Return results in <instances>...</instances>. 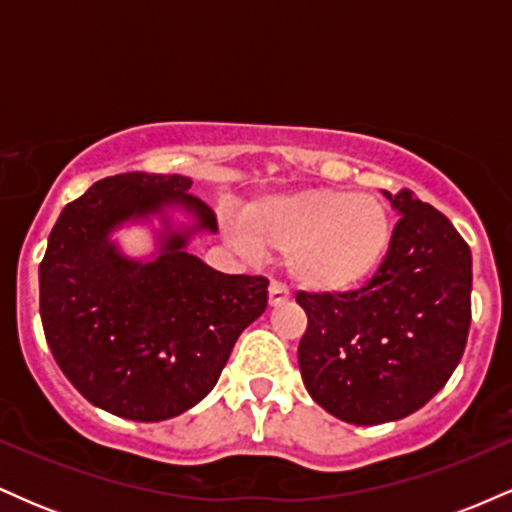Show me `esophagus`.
<instances>
[{"label": "esophagus", "mask_w": 512, "mask_h": 512, "mask_svg": "<svg viewBox=\"0 0 512 512\" xmlns=\"http://www.w3.org/2000/svg\"><path fill=\"white\" fill-rule=\"evenodd\" d=\"M286 301H289V289L284 284H279V281H272L269 284V305H281Z\"/></svg>", "instance_id": "1"}]
</instances>
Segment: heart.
Wrapping results in <instances>:
<instances>
[{
    "mask_svg": "<svg viewBox=\"0 0 512 512\" xmlns=\"http://www.w3.org/2000/svg\"><path fill=\"white\" fill-rule=\"evenodd\" d=\"M252 252H289V272L313 291H346L385 260L390 211L380 199L349 190H301L252 204L245 214Z\"/></svg>",
    "mask_w": 512,
    "mask_h": 512,
    "instance_id": "obj_1",
    "label": "heart"
}]
</instances>
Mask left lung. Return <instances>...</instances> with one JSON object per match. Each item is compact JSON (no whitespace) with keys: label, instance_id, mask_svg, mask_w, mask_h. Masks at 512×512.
Returning <instances> with one entry per match:
<instances>
[{"label":"left lung","instance_id":"obj_1","mask_svg":"<svg viewBox=\"0 0 512 512\" xmlns=\"http://www.w3.org/2000/svg\"><path fill=\"white\" fill-rule=\"evenodd\" d=\"M399 221L361 289L298 291L305 390L356 426L397 421L450 380L472 322V252L448 216L409 190L385 192Z\"/></svg>","mask_w":512,"mask_h":512}]
</instances>
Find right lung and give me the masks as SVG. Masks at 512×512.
<instances>
[{
    "instance_id": "1",
    "label": "right lung",
    "mask_w": 512,
    "mask_h": 512,
    "mask_svg": "<svg viewBox=\"0 0 512 512\" xmlns=\"http://www.w3.org/2000/svg\"><path fill=\"white\" fill-rule=\"evenodd\" d=\"M182 175L122 173L93 182L62 209L40 262V317L69 383L110 414L163 421L195 407L219 380L240 332L267 308L264 276L216 272L171 234L151 263L127 261L107 240L125 220L168 203L207 204Z\"/></svg>"
}]
</instances>
